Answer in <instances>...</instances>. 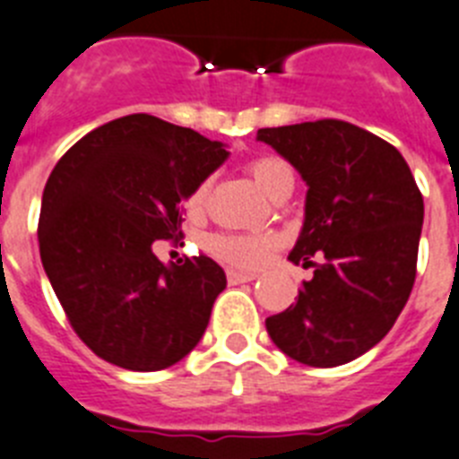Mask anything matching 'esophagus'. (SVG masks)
Segmentation results:
<instances>
[{"label":"esophagus","mask_w":459,"mask_h":459,"mask_svg":"<svg viewBox=\"0 0 459 459\" xmlns=\"http://www.w3.org/2000/svg\"><path fill=\"white\" fill-rule=\"evenodd\" d=\"M226 277H229V284L252 282V280H256V275H254V273H242V271H229L226 273Z\"/></svg>","instance_id":"esophagus-1"}]
</instances>
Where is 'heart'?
I'll return each instance as SVG.
<instances>
[{
	"mask_svg": "<svg viewBox=\"0 0 459 459\" xmlns=\"http://www.w3.org/2000/svg\"><path fill=\"white\" fill-rule=\"evenodd\" d=\"M249 175H252L254 184L271 200L294 188V172L282 158H256V160L249 163ZM203 203H205V184L191 194L188 210L198 212ZM275 245L277 242L273 236H238V233H217V236H212L207 240V249L217 259L236 265V268H249V271L264 265L273 249H275Z\"/></svg>",
	"mask_w": 459,
	"mask_h": 459,
	"instance_id": "b5f03b06",
	"label": "heart"
}]
</instances>
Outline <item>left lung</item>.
<instances>
[{
	"label": "left lung",
	"mask_w": 459,
	"mask_h": 459,
	"mask_svg": "<svg viewBox=\"0 0 459 459\" xmlns=\"http://www.w3.org/2000/svg\"><path fill=\"white\" fill-rule=\"evenodd\" d=\"M256 140L306 182L289 261L315 265L296 303L265 319L268 336L307 367L348 364L387 336L411 296L425 219L418 184L394 146L352 123L261 128Z\"/></svg>",
	"instance_id": "left-lung-1"
}]
</instances>
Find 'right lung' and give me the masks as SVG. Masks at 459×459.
Segmentation results:
<instances>
[{"mask_svg": "<svg viewBox=\"0 0 459 459\" xmlns=\"http://www.w3.org/2000/svg\"><path fill=\"white\" fill-rule=\"evenodd\" d=\"M149 114L81 137L41 198L39 254L69 325L92 352L128 371H160L203 338L226 273L210 256L163 264L153 242L182 236L184 200L229 158Z\"/></svg>", "mask_w": 459, "mask_h": 459, "instance_id": "obj_1", "label": "right lung"}]
</instances>
